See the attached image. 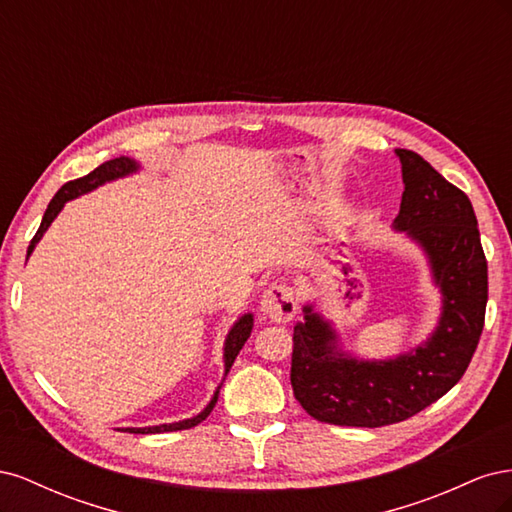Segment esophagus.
<instances>
[{"label":"esophagus","instance_id":"esophagus-1","mask_svg":"<svg viewBox=\"0 0 512 512\" xmlns=\"http://www.w3.org/2000/svg\"><path fill=\"white\" fill-rule=\"evenodd\" d=\"M297 297L290 286L286 284H271L260 299V312L271 322H290L297 314Z\"/></svg>","mask_w":512,"mask_h":512}]
</instances>
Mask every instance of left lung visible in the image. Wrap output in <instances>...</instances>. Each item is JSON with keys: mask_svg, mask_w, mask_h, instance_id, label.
<instances>
[{"mask_svg": "<svg viewBox=\"0 0 512 512\" xmlns=\"http://www.w3.org/2000/svg\"><path fill=\"white\" fill-rule=\"evenodd\" d=\"M404 194L393 228L427 258L440 290V318L425 342L389 359L344 350L333 322L314 303L294 324L290 382L316 421L382 427L421 412L466 374L485 324L487 260L470 198L418 153L395 149Z\"/></svg>", "mask_w": 512, "mask_h": 512, "instance_id": "8db88e82", "label": "left lung"}]
</instances>
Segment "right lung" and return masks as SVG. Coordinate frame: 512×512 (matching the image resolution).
Masks as SVG:
<instances>
[{"label":"right lung","mask_w":512,"mask_h":512,"mask_svg":"<svg viewBox=\"0 0 512 512\" xmlns=\"http://www.w3.org/2000/svg\"><path fill=\"white\" fill-rule=\"evenodd\" d=\"M141 170V164H138L134 158H115V160H108L104 164H100L96 170H91L89 175L81 177V179H74V181H68L66 185H61V190L53 196V200L49 203V207H46L44 211V218H42V224L36 232V237L32 239V243H29L27 247V258L32 256L34 247L38 245V241L44 237V232L49 230V226L53 224V220L59 215V211L64 209V205L68 203V200L72 198H79L91 190L100 188V185L108 183V181H115V179H121V177H128V175H134ZM252 329H254V314H243L241 318H237V322L232 324L226 339H224V376L230 371L232 363H235L237 354L241 352L243 344L247 342V337L252 335ZM220 389L222 384L215 389L213 397L209 404L200 410L196 416L192 418H183V421H177V423H164V425H153V427H126L123 431H130V433H164V431H181V429H190L194 425H198L200 421H205V418L209 416V412L213 410L215 401H218V395H220Z\"/></svg>","instance_id":"add662e5"}]
</instances>
